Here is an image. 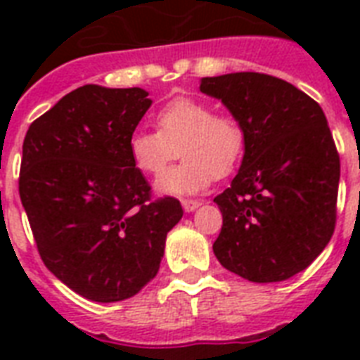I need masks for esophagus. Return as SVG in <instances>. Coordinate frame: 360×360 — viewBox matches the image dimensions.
I'll list each match as a JSON object with an SVG mask.
<instances>
[{
  "mask_svg": "<svg viewBox=\"0 0 360 360\" xmlns=\"http://www.w3.org/2000/svg\"><path fill=\"white\" fill-rule=\"evenodd\" d=\"M183 209H185L186 213H191V211H194V209H198L202 203L198 202V200H183Z\"/></svg>",
  "mask_w": 360,
  "mask_h": 360,
  "instance_id": "obj_1",
  "label": "esophagus"
}]
</instances>
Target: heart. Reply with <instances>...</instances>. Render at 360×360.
Masks as SVG:
<instances>
[{"instance_id": "obj_1", "label": "heart", "mask_w": 360, "mask_h": 360, "mask_svg": "<svg viewBox=\"0 0 360 360\" xmlns=\"http://www.w3.org/2000/svg\"><path fill=\"white\" fill-rule=\"evenodd\" d=\"M157 130H136L129 138V155L136 169L160 177L177 155L183 164L158 181L164 194H194L214 177L237 168L246 147V130L236 115L214 114L205 101L179 97L155 114Z\"/></svg>"}]
</instances>
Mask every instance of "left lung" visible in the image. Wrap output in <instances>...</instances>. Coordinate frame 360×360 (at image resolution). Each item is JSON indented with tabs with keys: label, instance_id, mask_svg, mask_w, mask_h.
I'll return each mask as SVG.
<instances>
[{
	"label": "left lung",
	"instance_id": "left-lung-1",
	"mask_svg": "<svg viewBox=\"0 0 360 360\" xmlns=\"http://www.w3.org/2000/svg\"><path fill=\"white\" fill-rule=\"evenodd\" d=\"M246 130L239 174L214 198L222 230L214 256L250 282L307 269L335 233L340 155L325 114L290 82L263 72L203 78Z\"/></svg>",
	"mask_w": 360,
	"mask_h": 360
}]
</instances>
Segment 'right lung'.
I'll return each instance as SVG.
<instances>
[{
	"instance_id": "obj_1",
	"label": "right lung",
	"mask_w": 360,
	"mask_h": 360,
	"mask_svg": "<svg viewBox=\"0 0 360 360\" xmlns=\"http://www.w3.org/2000/svg\"><path fill=\"white\" fill-rule=\"evenodd\" d=\"M151 106L140 87H78L30 124L18 192L41 259L95 302L136 295L157 276L179 200L153 198L129 138Z\"/></svg>"
}]
</instances>
